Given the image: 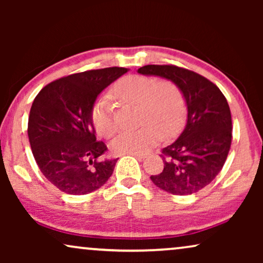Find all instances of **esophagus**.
<instances>
[{"instance_id": "34e87169", "label": "esophagus", "mask_w": 263, "mask_h": 263, "mask_svg": "<svg viewBox=\"0 0 263 263\" xmlns=\"http://www.w3.org/2000/svg\"><path fill=\"white\" fill-rule=\"evenodd\" d=\"M133 157H135L136 159H139V160H143L146 158V154H136V153H134V154H132Z\"/></svg>"}]
</instances>
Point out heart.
I'll return each instance as SVG.
<instances>
[{"label": "heart", "instance_id": "b5f03b06", "mask_svg": "<svg viewBox=\"0 0 263 263\" xmlns=\"http://www.w3.org/2000/svg\"><path fill=\"white\" fill-rule=\"evenodd\" d=\"M111 97L117 102L136 105V117L141 127L121 133L111 142L116 154H145L164 136L172 138L181 130L186 116L184 96L175 82L158 81L145 75L123 78L111 88ZM91 120L96 132L110 138L117 130L114 104L109 97L96 99L91 109Z\"/></svg>", "mask_w": 263, "mask_h": 263}]
</instances>
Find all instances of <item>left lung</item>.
I'll list each match as a JSON object with an SVG mask.
<instances>
[{
    "mask_svg": "<svg viewBox=\"0 0 263 263\" xmlns=\"http://www.w3.org/2000/svg\"><path fill=\"white\" fill-rule=\"evenodd\" d=\"M138 71L175 82L188 109L184 130L161 149L164 170L151 179L158 188L174 195L195 194L217 177L228 158L232 140L228 100L217 85L185 68L148 64Z\"/></svg>",
    "mask_w": 263,
    "mask_h": 263,
    "instance_id": "1",
    "label": "left lung"
}]
</instances>
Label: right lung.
I'll list each match as a JSON object with an SVG mask.
<instances>
[{"instance_id":"1","label":"right lung","mask_w":263,"mask_h":263,"mask_svg":"<svg viewBox=\"0 0 263 263\" xmlns=\"http://www.w3.org/2000/svg\"><path fill=\"white\" fill-rule=\"evenodd\" d=\"M111 67L57 79L33 100L27 134L42 174L61 192L85 195L112 175L117 159H104L107 147L97 141L91 109L111 82L127 73Z\"/></svg>"}]
</instances>
